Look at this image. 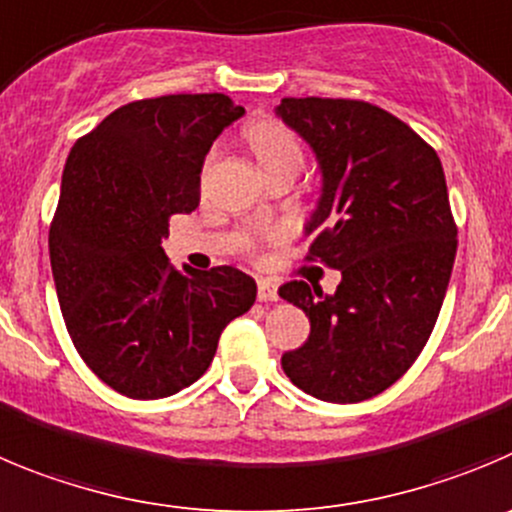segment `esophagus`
<instances>
[{
  "instance_id": "obj_1",
  "label": "esophagus",
  "mask_w": 512,
  "mask_h": 512,
  "mask_svg": "<svg viewBox=\"0 0 512 512\" xmlns=\"http://www.w3.org/2000/svg\"><path fill=\"white\" fill-rule=\"evenodd\" d=\"M257 298H260L262 303H275V300H278V285L270 283V280H260V283H257Z\"/></svg>"
}]
</instances>
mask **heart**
Instances as JSON below:
<instances>
[{
	"label": "heart",
	"instance_id": "obj_1",
	"mask_svg": "<svg viewBox=\"0 0 512 512\" xmlns=\"http://www.w3.org/2000/svg\"><path fill=\"white\" fill-rule=\"evenodd\" d=\"M247 138H250L252 151L265 171L280 169V166H293L300 171L303 166V143L285 123L275 121V118H260L247 128Z\"/></svg>",
	"mask_w": 512,
	"mask_h": 512
}]
</instances>
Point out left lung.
Segmentation results:
<instances>
[{
	"label": "left lung",
	"instance_id": "8db88e82",
	"mask_svg": "<svg viewBox=\"0 0 512 512\" xmlns=\"http://www.w3.org/2000/svg\"><path fill=\"white\" fill-rule=\"evenodd\" d=\"M275 113L313 148L323 176L305 224L315 232L308 260L341 270L333 295L303 280L280 288L310 321L283 371L315 399L356 404L407 374L437 323L457 255L442 161L364 100L283 98Z\"/></svg>",
	"mask_w": 512,
	"mask_h": 512
}]
</instances>
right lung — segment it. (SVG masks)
<instances>
[{"label": "right lung", "instance_id": "obj_1", "mask_svg": "<svg viewBox=\"0 0 512 512\" xmlns=\"http://www.w3.org/2000/svg\"><path fill=\"white\" fill-rule=\"evenodd\" d=\"M245 113L222 93L121 105L65 161L50 265L70 338L103 384L164 399L212 364L257 285L237 267L179 272L164 255L169 219L199 207L214 138Z\"/></svg>", "mask_w": 512, "mask_h": 512}]
</instances>
